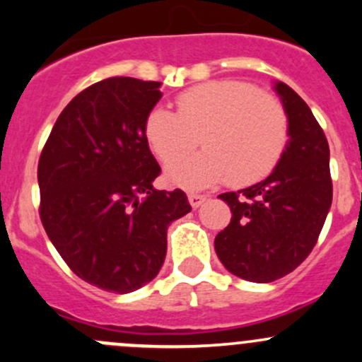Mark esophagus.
<instances>
[{
	"label": "esophagus",
	"instance_id": "esophagus-1",
	"mask_svg": "<svg viewBox=\"0 0 362 362\" xmlns=\"http://www.w3.org/2000/svg\"><path fill=\"white\" fill-rule=\"evenodd\" d=\"M204 202H206V196H203V194H194V192H191V194H189V203H191L192 208L202 206V204H203Z\"/></svg>",
	"mask_w": 362,
	"mask_h": 362
}]
</instances>
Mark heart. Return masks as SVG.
Masks as SVG:
<instances>
[{"label": "heart", "instance_id": "1", "mask_svg": "<svg viewBox=\"0 0 362 362\" xmlns=\"http://www.w3.org/2000/svg\"><path fill=\"white\" fill-rule=\"evenodd\" d=\"M177 113L156 107L145 119V138L164 166L199 144L202 154L170 168L168 178L189 189L229 180L247 187L262 180L286 151L289 122L275 96L240 80H211L184 90Z\"/></svg>", "mask_w": 362, "mask_h": 362}]
</instances>
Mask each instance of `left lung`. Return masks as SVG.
<instances>
[{
	"label": "left lung",
	"mask_w": 362,
	"mask_h": 362,
	"mask_svg": "<svg viewBox=\"0 0 362 362\" xmlns=\"http://www.w3.org/2000/svg\"><path fill=\"white\" fill-rule=\"evenodd\" d=\"M275 90L289 120V140L268 178L218 198L231 222L215 252L233 275L268 284L294 272L315 247L333 202L329 145L308 105L287 83Z\"/></svg>",
	"instance_id": "obj_1"
}]
</instances>
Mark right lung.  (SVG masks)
<instances>
[{"label":"right lung","mask_w":362,"mask_h":362,"mask_svg":"<svg viewBox=\"0 0 362 362\" xmlns=\"http://www.w3.org/2000/svg\"><path fill=\"white\" fill-rule=\"evenodd\" d=\"M160 82L112 76L61 112L38 160L40 218L76 276L108 293L140 289L166 257L168 226L191 211L180 189L158 191L145 119Z\"/></svg>","instance_id":"add662e5"}]
</instances>
